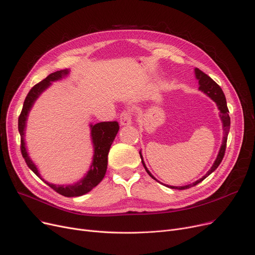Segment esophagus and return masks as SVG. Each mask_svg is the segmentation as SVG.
<instances>
[{"mask_svg": "<svg viewBox=\"0 0 255 255\" xmlns=\"http://www.w3.org/2000/svg\"><path fill=\"white\" fill-rule=\"evenodd\" d=\"M119 121H121L122 126H129L131 125V116L129 112L124 111L121 116H119Z\"/></svg>", "mask_w": 255, "mask_h": 255, "instance_id": "34e87169", "label": "esophagus"}]
</instances>
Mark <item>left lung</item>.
Listing matches in <instances>:
<instances>
[{"label": "left lung", "instance_id": "left-lung-1", "mask_svg": "<svg viewBox=\"0 0 255 255\" xmlns=\"http://www.w3.org/2000/svg\"><path fill=\"white\" fill-rule=\"evenodd\" d=\"M194 74H196V78L199 80V91L203 92L206 96H208L209 98H210L211 100H213L217 107H218V110L220 111L219 113V117H220V121L222 123V128H223V139H222V143H221V146H220V149H219V152L217 154V157L214 161V163L212 164L211 169L209 170L207 172V174L205 176H203L201 179H199V180H197L196 182H193L191 184H187V185H184V186H171V185H166L170 188H173V189H186V188H189V187H192V186H196L197 184H199L200 182H202L204 179L206 177H208L209 175H210L211 173H213L220 164L223 156H224V152H226V148H227V140H228V134H229V131H230V126H231V118H230V115H229V109H228V106H227V100H226V96H224L223 92L221 87L211 78L209 77L207 74H205L204 72H202L200 69L196 68L194 69ZM140 156H141V159H142V163L143 166L146 170V172L149 174V176H150L151 178L155 179L153 177V175L148 171L146 164L143 160V156H142V153L140 151ZM156 180V179H155Z\"/></svg>", "mask_w": 255, "mask_h": 255}]
</instances>
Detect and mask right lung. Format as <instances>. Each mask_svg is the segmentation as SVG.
<instances>
[{"instance_id":"obj_1","label":"right lung","mask_w":255,"mask_h":255,"mask_svg":"<svg viewBox=\"0 0 255 255\" xmlns=\"http://www.w3.org/2000/svg\"><path fill=\"white\" fill-rule=\"evenodd\" d=\"M70 71L68 69L56 71L54 73H51L50 75L36 84L31 91L28 92L24 103L23 107L21 110V113L18 118V130L20 133L21 139V154L27 164V167L31 169L40 179L43 180L47 185H49L51 188H53L56 192L62 194L64 197H80L83 194L91 191L94 187H96L105 177L107 171V164H108V153L110 150V147L116 137V134L119 130L118 123L116 122H104L99 123L96 125L91 124V136H92V142L94 147V156L93 161L89 170L85 174V176L80 179V180L76 183L71 185H56L53 183H49L46 180L41 177L38 168L36 164L33 162L31 157L28 156L26 146L24 142V133H25V128H26V121L29 111L33 108L35 102L37 99L41 96L43 92L52 84L51 82L61 80L69 75Z\"/></svg>"}]
</instances>
